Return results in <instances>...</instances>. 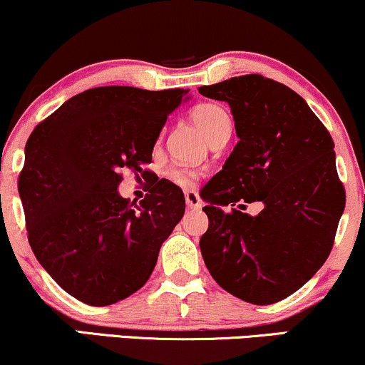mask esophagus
Returning <instances> with one entry per match:
<instances>
[{"instance_id":"34e87169","label":"esophagus","mask_w":365,"mask_h":365,"mask_svg":"<svg viewBox=\"0 0 365 365\" xmlns=\"http://www.w3.org/2000/svg\"><path fill=\"white\" fill-rule=\"evenodd\" d=\"M185 202H187V207L190 210H197L202 207V200H200V197L197 195L195 190H185Z\"/></svg>"}]
</instances>
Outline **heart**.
<instances>
[{
  "instance_id": "obj_1",
  "label": "heart",
  "mask_w": 365,
  "mask_h": 365,
  "mask_svg": "<svg viewBox=\"0 0 365 365\" xmlns=\"http://www.w3.org/2000/svg\"><path fill=\"white\" fill-rule=\"evenodd\" d=\"M192 118L193 121L197 123V126L205 133V136L209 138V141L212 138L219 135V133H222L224 129L230 128L229 113L219 104H212V103L198 104L192 109ZM168 177L172 182L178 183V185L190 187L193 185V182H195L197 172H193V170H188V168H173L170 170Z\"/></svg>"
}]
</instances>
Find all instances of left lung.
Listing matches in <instances>:
<instances>
[{
	"label": "left lung",
	"mask_w": 365,
	"mask_h": 365,
	"mask_svg": "<svg viewBox=\"0 0 365 365\" xmlns=\"http://www.w3.org/2000/svg\"><path fill=\"white\" fill-rule=\"evenodd\" d=\"M198 92L229 104L239 138L202 188V256L225 292L271 305L312 279L334 246L345 209L334 140L302 96L257 73ZM251 201L265 205L257 216L242 212Z\"/></svg>",
	"instance_id": "obj_1"
}]
</instances>
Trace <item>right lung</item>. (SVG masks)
<instances>
[{"mask_svg": "<svg viewBox=\"0 0 365 365\" xmlns=\"http://www.w3.org/2000/svg\"><path fill=\"white\" fill-rule=\"evenodd\" d=\"M187 92L96 87L66 101L26 141L18 192L31 251L87 305L138 292L182 220L185 197L172 182L156 180L138 205L118 187L123 170L151 163L161 128Z\"/></svg>", "mask_w": 365, "mask_h": 365, "instance_id": "1", "label": "right lung"}]
</instances>
